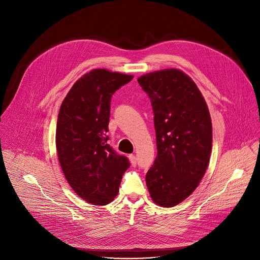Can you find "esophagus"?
I'll list each match as a JSON object with an SVG mask.
<instances>
[{
    "label": "esophagus",
    "instance_id": "esophagus-1",
    "mask_svg": "<svg viewBox=\"0 0 260 260\" xmlns=\"http://www.w3.org/2000/svg\"><path fill=\"white\" fill-rule=\"evenodd\" d=\"M128 159H129V161H131V164H132V166H133V167H136V165H137V158H136V156H135L134 154H131V155H128Z\"/></svg>",
    "mask_w": 260,
    "mask_h": 260
}]
</instances>
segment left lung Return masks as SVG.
<instances>
[{
	"mask_svg": "<svg viewBox=\"0 0 260 260\" xmlns=\"http://www.w3.org/2000/svg\"><path fill=\"white\" fill-rule=\"evenodd\" d=\"M139 84L151 100L157 156L147 172L152 201L171 208L186 200L203 179L212 150V121L193 80L179 69L147 73Z\"/></svg>",
	"mask_w": 260,
	"mask_h": 260,
	"instance_id": "left-lung-1",
	"label": "left lung"
}]
</instances>
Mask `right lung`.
<instances>
[{
    "label": "right lung",
    "instance_id": "add662e5",
    "mask_svg": "<svg viewBox=\"0 0 260 260\" xmlns=\"http://www.w3.org/2000/svg\"><path fill=\"white\" fill-rule=\"evenodd\" d=\"M134 78L94 69L79 78L63 99L57 116L58 161L72 189L85 202L106 206L118 194L128 159L107 143L112 94Z\"/></svg>",
    "mask_w": 260,
    "mask_h": 260
}]
</instances>
